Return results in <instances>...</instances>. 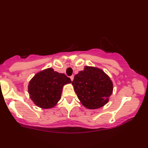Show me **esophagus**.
Returning <instances> with one entry per match:
<instances>
[{
    "instance_id": "34e87169",
    "label": "esophagus",
    "mask_w": 148,
    "mask_h": 148,
    "mask_svg": "<svg viewBox=\"0 0 148 148\" xmlns=\"http://www.w3.org/2000/svg\"><path fill=\"white\" fill-rule=\"evenodd\" d=\"M70 78H71V81H72L74 80V76H71V77H70Z\"/></svg>"
}]
</instances>
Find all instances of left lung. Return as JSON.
<instances>
[{
    "mask_svg": "<svg viewBox=\"0 0 148 148\" xmlns=\"http://www.w3.org/2000/svg\"><path fill=\"white\" fill-rule=\"evenodd\" d=\"M77 98L88 109H97L109 102L113 91L111 79L102 69L85 66L72 82Z\"/></svg>",
    "mask_w": 148,
    "mask_h": 148,
    "instance_id": "8db88e82",
    "label": "left lung"
}]
</instances>
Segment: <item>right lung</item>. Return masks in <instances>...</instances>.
Here are the masks:
<instances>
[{
    "mask_svg": "<svg viewBox=\"0 0 148 148\" xmlns=\"http://www.w3.org/2000/svg\"><path fill=\"white\" fill-rule=\"evenodd\" d=\"M72 81L63 73L48 68L36 74L29 81L28 92L35 105L42 109H51L61 99L63 87Z\"/></svg>",
    "mask_w": 148,
    "mask_h": 148,
    "instance_id": "add662e5",
    "label": "right lung"
}]
</instances>
